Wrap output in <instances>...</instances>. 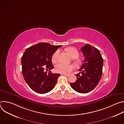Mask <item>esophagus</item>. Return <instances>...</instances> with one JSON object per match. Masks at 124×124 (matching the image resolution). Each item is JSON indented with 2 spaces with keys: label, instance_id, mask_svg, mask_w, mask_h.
<instances>
[{
  "label": "esophagus",
  "instance_id": "34e87169",
  "mask_svg": "<svg viewBox=\"0 0 124 124\" xmlns=\"http://www.w3.org/2000/svg\"><path fill=\"white\" fill-rule=\"evenodd\" d=\"M62 75L65 76H67V77H69L70 75L69 74H63Z\"/></svg>",
  "mask_w": 124,
  "mask_h": 124
}]
</instances>
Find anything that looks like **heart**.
I'll return each mask as SVG.
<instances>
[{
    "mask_svg": "<svg viewBox=\"0 0 124 124\" xmlns=\"http://www.w3.org/2000/svg\"><path fill=\"white\" fill-rule=\"evenodd\" d=\"M66 51L73 58H76L79 55V52L78 50L74 47H69L66 48ZM59 54V50H56L54 54L52 55L51 60L54 63H55L58 61V58ZM80 60L77 59L75 60V62L77 64L80 63ZM74 69V67L72 65H65L62 63H59L56 65L55 70L56 72L59 73L65 74L71 72Z\"/></svg>",
    "mask_w": 124,
    "mask_h": 124,
    "instance_id": "b5f03b06",
    "label": "heart"
}]
</instances>
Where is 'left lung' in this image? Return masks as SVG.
<instances>
[{
    "instance_id": "1",
    "label": "left lung",
    "mask_w": 124,
    "mask_h": 124,
    "mask_svg": "<svg viewBox=\"0 0 124 124\" xmlns=\"http://www.w3.org/2000/svg\"><path fill=\"white\" fill-rule=\"evenodd\" d=\"M84 61L76 75L77 79L70 86L80 93H87L93 90L99 83L102 75L103 59L97 48L86 44L80 49Z\"/></svg>"
}]
</instances>
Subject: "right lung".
<instances>
[{
    "mask_svg": "<svg viewBox=\"0 0 124 124\" xmlns=\"http://www.w3.org/2000/svg\"><path fill=\"white\" fill-rule=\"evenodd\" d=\"M61 46H52L40 43L25 50L22 57V73L25 81L31 89L39 94H45L54 89L59 74L47 73L46 70L54 68L52 55Z\"/></svg>",
    "mask_w": 124,
    "mask_h": 124,
    "instance_id": "right-lung-1",
    "label": "right lung"
}]
</instances>
